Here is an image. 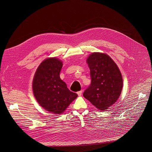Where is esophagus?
Listing matches in <instances>:
<instances>
[{"mask_svg": "<svg viewBox=\"0 0 152 152\" xmlns=\"http://www.w3.org/2000/svg\"><path fill=\"white\" fill-rule=\"evenodd\" d=\"M82 93H83V90H80V91H78L77 93V94H78V96H82Z\"/></svg>", "mask_w": 152, "mask_h": 152, "instance_id": "esophagus-1", "label": "esophagus"}]
</instances>
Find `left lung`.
Listing matches in <instances>:
<instances>
[{
  "label": "left lung",
  "instance_id": "left-lung-1",
  "mask_svg": "<svg viewBox=\"0 0 152 152\" xmlns=\"http://www.w3.org/2000/svg\"><path fill=\"white\" fill-rule=\"evenodd\" d=\"M86 62L91 82L83 96L100 111H105L120 96L123 86L121 73L111 58L104 53H92Z\"/></svg>",
  "mask_w": 152,
  "mask_h": 152
}]
</instances>
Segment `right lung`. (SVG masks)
Masks as SVG:
<instances>
[{
	"instance_id": "add662e5",
	"label": "right lung",
	"mask_w": 152,
	"mask_h": 152,
	"mask_svg": "<svg viewBox=\"0 0 152 152\" xmlns=\"http://www.w3.org/2000/svg\"><path fill=\"white\" fill-rule=\"evenodd\" d=\"M62 66L58 58L45 59L37 68L33 81L35 99L43 108L54 114L63 113L77 97L60 78Z\"/></svg>"
}]
</instances>
